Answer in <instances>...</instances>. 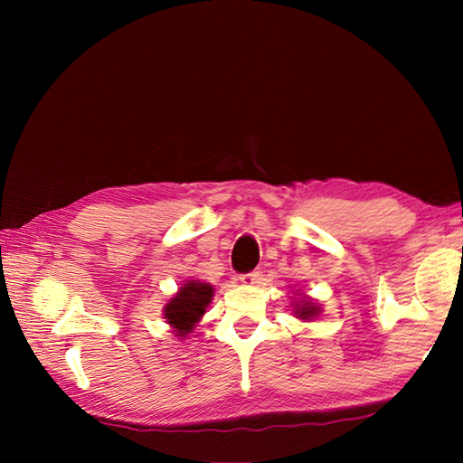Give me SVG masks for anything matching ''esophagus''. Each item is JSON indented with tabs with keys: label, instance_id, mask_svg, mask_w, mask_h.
<instances>
[{
	"label": "esophagus",
	"instance_id": "34e87169",
	"mask_svg": "<svg viewBox=\"0 0 463 463\" xmlns=\"http://www.w3.org/2000/svg\"><path fill=\"white\" fill-rule=\"evenodd\" d=\"M239 281L242 286H255V284H260V281H261V273L260 271L245 273V276H239Z\"/></svg>",
	"mask_w": 463,
	"mask_h": 463
}]
</instances>
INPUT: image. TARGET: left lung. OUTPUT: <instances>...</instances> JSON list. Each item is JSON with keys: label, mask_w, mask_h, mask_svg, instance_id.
Returning a JSON list of instances; mask_svg holds the SVG:
<instances>
[{"label": "left lung", "mask_w": 463, "mask_h": 463, "mask_svg": "<svg viewBox=\"0 0 463 463\" xmlns=\"http://www.w3.org/2000/svg\"><path fill=\"white\" fill-rule=\"evenodd\" d=\"M292 310H294V317L298 320L310 323V320H315V318L320 317V312H323V307H320L317 300H312L310 296L302 294L300 289H296L294 300H292Z\"/></svg>", "instance_id": "left-lung-1"}]
</instances>
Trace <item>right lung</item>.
<instances>
[{
    "mask_svg": "<svg viewBox=\"0 0 463 463\" xmlns=\"http://www.w3.org/2000/svg\"><path fill=\"white\" fill-rule=\"evenodd\" d=\"M213 298L214 286L202 279H187L163 307V318H165V323L171 326L175 336L185 339L187 335L194 333L202 317L206 315V308L213 302Z\"/></svg>",
    "mask_w": 463,
    "mask_h": 463,
    "instance_id": "obj_1",
    "label": "right lung"
}]
</instances>
